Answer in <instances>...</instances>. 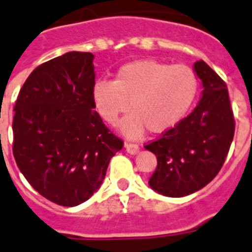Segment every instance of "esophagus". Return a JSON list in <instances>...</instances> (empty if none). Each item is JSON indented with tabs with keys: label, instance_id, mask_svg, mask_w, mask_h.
<instances>
[{
	"label": "esophagus",
	"instance_id": "34e87169",
	"mask_svg": "<svg viewBox=\"0 0 252 252\" xmlns=\"http://www.w3.org/2000/svg\"><path fill=\"white\" fill-rule=\"evenodd\" d=\"M126 150L130 155H134V153H137L139 151V146L135 143H126Z\"/></svg>",
	"mask_w": 252,
	"mask_h": 252
}]
</instances>
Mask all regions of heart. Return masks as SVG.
Returning <instances> with one entry per match:
<instances>
[{
	"label": "heart",
	"mask_w": 252,
	"mask_h": 252,
	"mask_svg": "<svg viewBox=\"0 0 252 252\" xmlns=\"http://www.w3.org/2000/svg\"><path fill=\"white\" fill-rule=\"evenodd\" d=\"M196 94L198 78L190 67L152 60L124 64L114 81H96L91 90L94 106L108 124L117 123L129 104L132 113L120 124L129 138H138L146 129L151 133L172 129L187 115Z\"/></svg>",
	"instance_id": "b5f03b06"
}]
</instances>
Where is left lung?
Masks as SVG:
<instances>
[{
    "label": "left lung",
    "mask_w": 252,
    "mask_h": 252,
    "mask_svg": "<svg viewBox=\"0 0 252 252\" xmlns=\"http://www.w3.org/2000/svg\"><path fill=\"white\" fill-rule=\"evenodd\" d=\"M194 69L204 89L196 108L144 146L157 157L150 187L172 198L198 191L217 176L235 134V118L224 81L202 60L194 63Z\"/></svg>",
    "instance_id": "8db88e82"
}]
</instances>
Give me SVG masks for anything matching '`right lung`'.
<instances>
[{
	"label": "right lung",
	"instance_id": "obj_1",
	"mask_svg": "<svg viewBox=\"0 0 252 252\" xmlns=\"http://www.w3.org/2000/svg\"><path fill=\"white\" fill-rule=\"evenodd\" d=\"M94 54L68 52L38 65L14 106V152L20 171L50 202L74 207L99 189L124 142L95 111Z\"/></svg>",
	"mask_w": 252,
	"mask_h": 252
}]
</instances>
